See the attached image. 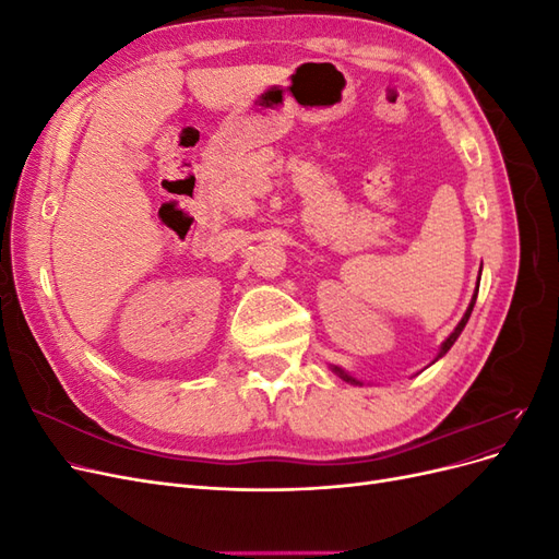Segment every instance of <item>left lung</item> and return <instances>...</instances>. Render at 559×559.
Wrapping results in <instances>:
<instances>
[{"mask_svg":"<svg viewBox=\"0 0 559 559\" xmlns=\"http://www.w3.org/2000/svg\"><path fill=\"white\" fill-rule=\"evenodd\" d=\"M476 296H478V289H476ZM476 296H473V300H471V306H468V310H466V314L462 317V321H460V324H456V329L450 333V337H448V341L443 343V347H441V352H438V357L436 359H441L443 357V354L454 345V341H456V337H460V333L464 331V326H466V321H468V317H471V310H473V302H476ZM335 370V373L337 376H341L345 382H357V380H354V378H349L347 373H343V370L341 368H333ZM359 384V382H357Z\"/></svg>","mask_w":559,"mask_h":559,"instance_id":"1","label":"left lung"}]
</instances>
